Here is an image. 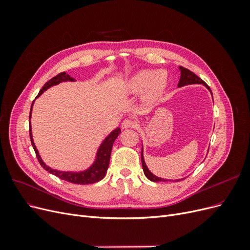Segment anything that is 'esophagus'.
I'll return each mask as SVG.
<instances>
[{
  "label": "esophagus",
  "mask_w": 250,
  "mask_h": 250,
  "mask_svg": "<svg viewBox=\"0 0 250 250\" xmlns=\"http://www.w3.org/2000/svg\"><path fill=\"white\" fill-rule=\"evenodd\" d=\"M138 125H139L138 121L132 119V118L125 119L123 122H122V124H121V126H122L123 129H125V128H130V127L131 128H135V127H138Z\"/></svg>",
  "instance_id": "obj_1"
}]
</instances>
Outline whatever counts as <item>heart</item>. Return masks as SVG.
Listing matches in <instances>:
<instances>
[{
    "instance_id": "1",
    "label": "heart",
    "mask_w": 250,
    "mask_h": 250,
    "mask_svg": "<svg viewBox=\"0 0 250 250\" xmlns=\"http://www.w3.org/2000/svg\"><path fill=\"white\" fill-rule=\"evenodd\" d=\"M168 76L165 71L144 70L134 75L127 83L130 93H140L146 89V96L153 99L160 96L167 85Z\"/></svg>"
}]
</instances>
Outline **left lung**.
Masks as SVG:
<instances>
[{"instance_id":"left-lung-1","label":"left lung","mask_w":250,"mask_h":250,"mask_svg":"<svg viewBox=\"0 0 250 250\" xmlns=\"http://www.w3.org/2000/svg\"><path fill=\"white\" fill-rule=\"evenodd\" d=\"M179 70H180V79H179V82H178V87L184 86V85H188V84H196V83H199V84L206 85L209 89V92L211 93L209 86L201 78H199L197 75H195L193 72L186 69V67H184V66H179ZM141 158H142V166H143L144 173H145V175L148 179H150L151 181H155V183H158V181H169L167 179H163V178H160V177L153 175V174L149 171V169L147 168V166L145 164V161H144L143 148H142ZM178 180H183V179H178ZM170 181H173V180H170ZM175 181H177V180H175Z\"/></svg>"}]
</instances>
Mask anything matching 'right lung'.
Here are the masks:
<instances>
[{
	"label": "right lung",
	"mask_w": 250,
	"mask_h": 250,
	"mask_svg": "<svg viewBox=\"0 0 250 250\" xmlns=\"http://www.w3.org/2000/svg\"><path fill=\"white\" fill-rule=\"evenodd\" d=\"M75 79L72 78L70 75H67L65 72L62 73H59L58 75H56L55 77H53L52 79H50L46 84H44L42 89L40 90L39 95L37 97H40L44 90H47L48 88H50L53 85H56L60 82H63V81H74ZM32 106H33V103L31 105V110H32ZM31 110H30V116H29V132H30V140H31V144L33 146V149L35 151V154L37 160H39L40 164L42 167L48 171L49 173L53 174V175H55L57 177H59L60 179L65 180V181H69V183L72 184H76V185H88V184H94L97 183V181L101 180L104 176L105 174H106V171L108 169V166H109V160H110V153H111V149H112V145H113V142L118 138V135L121 132L120 128H117V129L113 130L108 137L103 141V143L101 144V146L98 150L97 152V157H96V161L95 163L90 166V167L85 170V171H82V172H64V171H57L52 169L48 166L44 164L42 160V157L39 153V151H37L35 145H34V142L32 139V132H31V124H30V119H31Z\"/></svg>",
	"instance_id": "1"
}]
</instances>
